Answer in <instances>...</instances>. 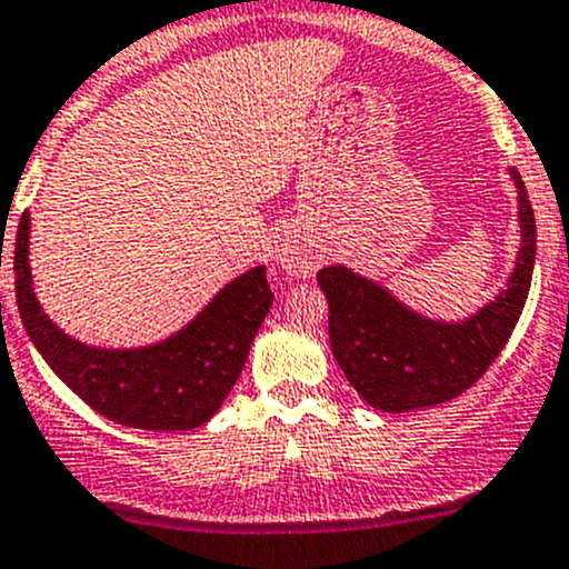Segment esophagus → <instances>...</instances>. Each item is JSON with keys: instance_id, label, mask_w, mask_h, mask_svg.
I'll use <instances>...</instances> for the list:
<instances>
[{"instance_id": "obj_1", "label": "esophagus", "mask_w": 569, "mask_h": 569, "mask_svg": "<svg viewBox=\"0 0 569 569\" xmlns=\"http://www.w3.org/2000/svg\"><path fill=\"white\" fill-rule=\"evenodd\" d=\"M278 263L291 278H309L315 272V252L306 247L303 240H283L278 247Z\"/></svg>"}]
</instances>
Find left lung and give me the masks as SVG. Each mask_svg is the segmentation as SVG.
<instances>
[{"label":"left lung","instance_id":"left-lung-1","mask_svg":"<svg viewBox=\"0 0 569 569\" xmlns=\"http://www.w3.org/2000/svg\"><path fill=\"white\" fill-rule=\"evenodd\" d=\"M510 176L519 192V258L508 289L468 320H428L346 266L317 272L329 300V342L337 366L377 411L406 413L459 397L488 371L513 335L533 278L536 214L521 176L516 170Z\"/></svg>","mask_w":569,"mask_h":569}]
</instances>
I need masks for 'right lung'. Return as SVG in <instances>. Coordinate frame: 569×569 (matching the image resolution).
<instances>
[{
  "instance_id": "obj_1",
  "label": "right lung",
  "mask_w": 569,
  "mask_h": 569,
  "mask_svg": "<svg viewBox=\"0 0 569 569\" xmlns=\"http://www.w3.org/2000/svg\"><path fill=\"white\" fill-rule=\"evenodd\" d=\"M28 247L30 214L24 212L13 252L19 315L30 342L76 397L101 417L144 431H192L214 417L274 300L266 266L223 286L196 320L167 340L121 351L84 346L48 320L30 283Z\"/></svg>"
}]
</instances>
